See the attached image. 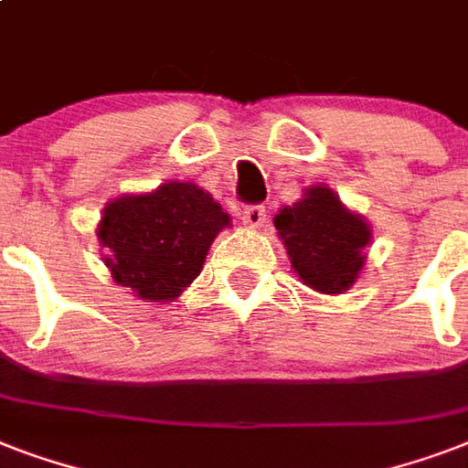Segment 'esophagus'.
Segmentation results:
<instances>
[{
    "instance_id": "34e87169",
    "label": "esophagus",
    "mask_w": 468,
    "mask_h": 468,
    "mask_svg": "<svg viewBox=\"0 0 468 468\" xmlns=\"http://www.w3.org/2000/svg\"><path fill=\"white\" fill-rule=\"evenodd\" d=\"M264 216H267V208L262 204H250L240 211L242 223L248 228H260L264 223Z\"/></svg>"
}]
</instances>
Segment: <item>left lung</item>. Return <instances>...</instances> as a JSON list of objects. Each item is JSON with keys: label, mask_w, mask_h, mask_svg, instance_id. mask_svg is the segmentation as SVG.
<instances>
[{"label": "left lung", "mask_w": 468, "mask_h": 468, "mask_svg": "<svg viewBox=\"0 0 468 468\" xmlns=\"http://www.w3.org/2000/svg\"><path fill=\"white\" fill-rule=\"evenodd\" d=\"M274 226L303 284L323 293H342L355 284L371 230L327 186H313L299 204L282 208Z\"/></svg>", "instance_id": "8db88e82"}]
</instances>
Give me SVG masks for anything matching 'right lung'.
Wrapping results in <instances>:
<instances>
[{"mask_svg":"<svg viewBox=\"0 0 468 468\" xmlns=\"http://www.w3.org/2000/svg\"><path fill=\"white\" fill-rule=\"evenodd\" d=\"M230 223L197 184L169 182L150 194L121 197L106 206L99 240L121 286L141 299L172 301L198 277L220 228Z\"/></svg>","mask_w":468,"mask_h":468,"instance_id":"add662e5","label":"right lung"}]
</instances>
